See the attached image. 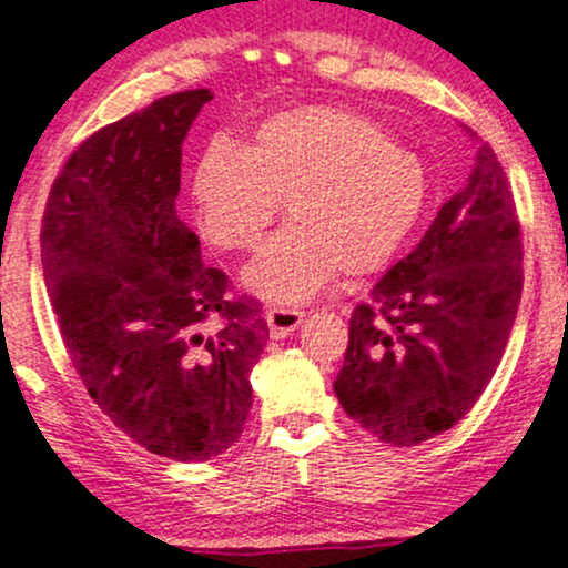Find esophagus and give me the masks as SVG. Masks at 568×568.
<instances>
[{
  "label": "esophagus",
  "instance_id": "1",
  "mask_svg": "<svg viewBox=\"0 0 568 568\" xmlns=\"http://www.w3.org/2000/svg\"><path fill=\"white\" fill-rule=\"evenodd\" d=\"M304 321V312L288 310V306H270L266 310V325H270V334L275 338L291 336Z\"/></svg>",
  "mask_w": 568,
  "mask_h": 568
}]
</instances>
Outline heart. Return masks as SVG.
Returning <instances> with one entry per match:
<instances>
[{
	"label": "heart",
	"mask_w": 568,
	"mask_h": 568,
	"mask_svg": "<svg viewBox=\"0 0 568 568\" xmlns=\"http://www.w3.org/2000/svg\"><path fill=\"white\" fill-rule=\"evenodd\" d=\"M425 192L416 154L331 103L266 116L247 146L213 139L192 173L200 230L232 251L256 245L285 200L293 221L243 272L247 291L283 304L306 302L342 270L366 275L387 264Z\"/></svg>",
	"instance_id": "obj_1"
}]
</instances>
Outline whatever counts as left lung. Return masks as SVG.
Returning a JSON list of instances; mask_svg holds the SVG:
<instances>
[{
    "mask_svg": "<svg viewBox=\"0 0 568 568\" xmlns=\"http://www.w3.org/2000/svg\"><path fill=\"white\" fill-rule=\"evenodd\" d=\"M475 162L425 237L349 317L334 382L347 416L374 438L416 446L452 429L484 395L524 291V251L497 154L465 128Z\"/></svg>",
    "mask_w": 568,
    "mask_h": 568,
    "instance_id": "8db88e82",
    "label": "left lung"
}]
</instances>
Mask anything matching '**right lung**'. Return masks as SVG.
Here are the masks:
<instances>
[{
	"label": "right lung",
	"mask_w": 568,
	"mask_h": 568,
	"mask_svg": "<svg viewBox=\"0 0 568 568\" xmlns=\"http://www.w3.org/2000/svg\"><path fill=\"white\" fill-rule=\"evenodd\" d=\"M211 98L165 95L82 141L42 219L44 283L77 374L128 438L173 462L237 443L270 338L175 211L181 143Z\"/></svg>",
	"instance_id": "obj_1"
}]
</instances>
